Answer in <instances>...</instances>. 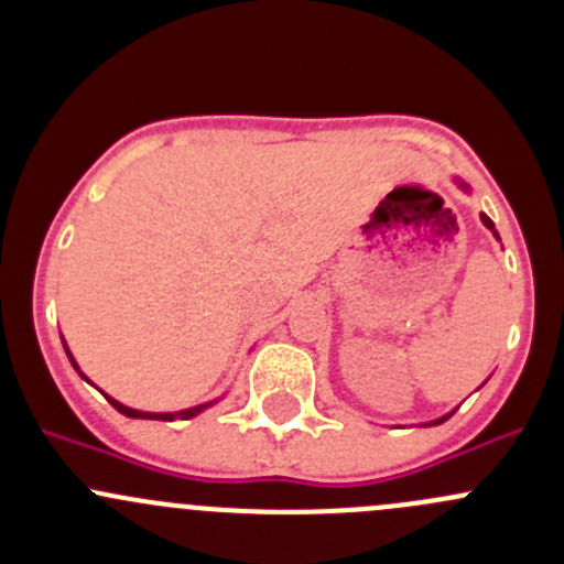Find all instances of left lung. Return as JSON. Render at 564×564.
<instances>
[{"label": "left lung", "mask_w": 564, "mask_h": 564, "mask_svg": "<svg viewBox=\"0 0 564 564\" xmlns=\"http://www.w3.org/2000/svg\"><path fill=\"white\" fill-rule=\"evenodd\" d=\"M453 182H456V185L460 187V191H464V193H471V187L469 185H466V182L464 180H460V176H456V180H453ZM480 220H482V226H486V229L488 231H491V235L494 237H497V240H499V235H497V226H494V220L491 218H488V215L486 213H482L480 215ZM453 412H456V409H453ZM451 412V414H453ZM451 414H442V417H436V420H431V423H423V425H440V423H445V420L447 417H451Z\"/></svg>", "instance_id": "left-lung-1"}]
</instances>
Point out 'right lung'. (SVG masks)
<instances>
[{
  "label": "right lung",
  "mask_w": 564,
  "mask_h": 564,
  "mask_svg": "<svg viewBox=\"0 0 564 564\" xmlns=\"http://www.w3.org/2000/svg\"><path fill=\"white\" fill-rule=\"evenodd\" d=\"M62 346H65V351H67V360H70V366L76 368L78 371V377L84 379V382H89L87 379V373L82 371V368H78V362H76V357L70 355V349H67V344H65V338H62ZM93 384V382H89ZM106 395V392H104ZM106 401L111 403L113 409H117V412H122L124 417H139V420H166V423H172V420H191V417H196V414H202L204 409H209L213 406V403H218L220 398H213V401H207V403H198V406H191V409H180V412H141V409H130V406H124V403H119L117 398H111V395H106Z\"/></svg>",
  "instance_id": "add662e5"
}]
</instances>
